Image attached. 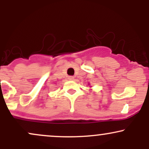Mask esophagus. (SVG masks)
Returning <instances> with one entry per match:
<instances>
[{
    "label": "esophagus",
    "instance_id": "esophagus-1",
    "mask_svg": "<svg viewBox=\"0 0 149 149\" xmlns=\"http://www.w3.org/2000/svg\"><path fill=\"white\" fill-rule=\"evenodd\" d=\"M68 78H69V80H73V79H74V77H73V76H69V77H68Z\"/></svg>",
    "mask_w": 149,
    "mask_h": 149
}]
</instances>
